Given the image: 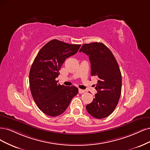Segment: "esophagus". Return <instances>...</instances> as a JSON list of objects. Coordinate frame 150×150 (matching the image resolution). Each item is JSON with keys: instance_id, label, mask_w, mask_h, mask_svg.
Masks as SVG:
<instances>
[{"instance_id": "esophagus-1", "label": "esophagus", "mask_w": 150, "mask_h": 150, "mask_svg": "<svg viewBox=\"0 0 150 150\" xmlns=\"http://www.w3.org/2000/svg\"><path fill=\"white\" fill-rule=\"evenodd\" d=\"M79 93H80V94H82V93H85V90H81V89H80V90H79Z\"/></svg>"}]
</instances>
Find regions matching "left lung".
<instances>
[{"label":"left lung","instance_id":"1","mask_svg":"<svg viewBox=\"0 0 150 150\" xmlns=\"http://www.w3.org/2000/svg\"><path fill=\"white\" fill-rule=\"evenodd\" d=\"M80 52L89 57L91 75L98 77L95 89L97 93L92 102L86 106L93 117L101 119L113 113L122 92V74L112 52L101 42L85 43Z\"/></svg>","mask_w":150,"mask_h":150}]
</instances>
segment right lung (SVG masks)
<instances>
[{"label": "right lung", "instance_id": "right-lung-1", "mask_svg": "<svg viewBox=\"0 0 150 150\" xmlns=\"http://www.w3.org/2000/svg\"><path fill=\"white\" fill-rule=\"evenodd\" d=\"M80 46L52 40L38 52L32 65L29 83L32 97L38 108L50 117L64 113L78 94L76 86L60 85L55 79L67 58L75 55Z\"/></svg>", "mask_w": 150, "mask_h": 150}]
</instances>
